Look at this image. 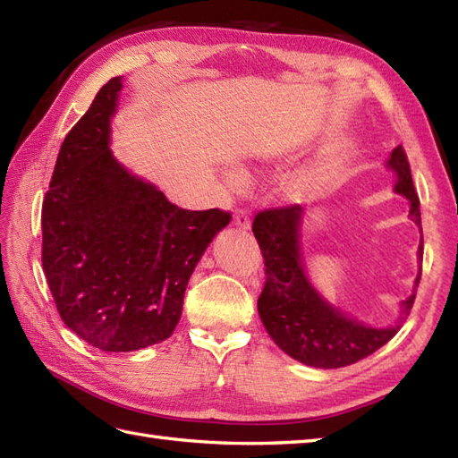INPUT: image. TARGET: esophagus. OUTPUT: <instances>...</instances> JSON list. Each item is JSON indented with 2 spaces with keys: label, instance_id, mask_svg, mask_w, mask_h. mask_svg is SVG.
Returning <instances> with one entry per match:
<instances>
[{
  "label": "esophagus",
  "instance_id": "34e87169",
  "mask_svg": "<svg viewBox=\"0 0 458 458\" xmlns=\"http://www.w3.org/2000/svg\"><path fill=\"white\" fill-rule=\"evenodd\" d=\"M234 226H238L240 230H250V216H248V212H244V210H240V212H236V216H234Z\"/></svg>",
  "mask_w": 458,
  "mask_h": 458
}]
</instances>
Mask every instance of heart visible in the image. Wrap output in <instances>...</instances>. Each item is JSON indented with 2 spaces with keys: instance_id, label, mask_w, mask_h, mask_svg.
Instances as JSON below:
<instances>
[{
  "instance_id": "obj_1",
  "label": "heart",
  "mask_w": 458,
  "mask_h": 458,
  "mask_svg": "<svg viewBox=\"0 0 458 458\" xmlns=\"http://www.w3.org/2000/svg\"><path fill=\"white\" fill-rule=\"evenodd\" d=\"M356 145L352 141L338 143L333 151H328L318 163L310 165L307 169H301L287 174L281 181V197L287 202H303L310 194L317 192L320 187L333 181L346 165L354 159ZM222 177L228 184H240L242 173L236 167H226L222 171Z\"/></svg>"
}]
</instances>
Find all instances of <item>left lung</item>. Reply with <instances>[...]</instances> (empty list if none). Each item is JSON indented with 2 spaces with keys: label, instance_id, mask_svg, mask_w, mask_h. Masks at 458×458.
<instances>
[{
  "label": "left lung",
  "instance_id": "1",
  "mask_svg": "<svg viewBox=\"0 0 458 458\" xmlns=\"http://www.w3.org/2000/svg\"><path fill=\"white\" fill-rule=\"evenodd\" d=\"M386 167L395 174L394 191L410 200V218L421 230L420 197L413 189L410 161L402 145L392 151ZM303 207H285L259 212L254 218V236L266 259V287L258 299V313L271 340L295 358L297 362L313 368H343L376 352L395 336L405 317L413 307L420 274L413 281V293L402 301V313L390 327L366 325L318 293L310 284L305 267ZM423 238L417 259L421 264Z\"/></svg>",
  "mask_w": 458,
  "mask_h": 458
}]
</instances>
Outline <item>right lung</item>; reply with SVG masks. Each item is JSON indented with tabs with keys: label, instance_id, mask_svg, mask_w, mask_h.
<instances>
[{
	"label": "right lung",
	"instance_id": "right-lung-1",
	"mask_svg": "<svg viewBox=\"0 0 458 458\" xmlns=\"http://www.w3.org/2000/svg\"><path fill=\"white\" fill-rule=\"evenodd\" d=\"M123 76L104 84L68 131L43 200V269L64 325L104 352L163 343L214 236L218 208L182 210L114 157Z\"/></svg>",
	"mask_w": 458,
	"mask_h": 458
}]
</instances>
